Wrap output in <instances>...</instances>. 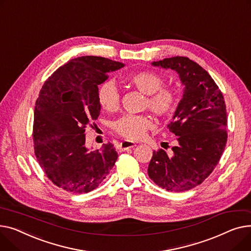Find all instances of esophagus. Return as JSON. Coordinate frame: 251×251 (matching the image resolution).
<instances>
[{"mask_svg": "<svg viewBox=\"0 0 251 251\" xmlns=\"http://www.w3.org/2000/svg\"><path fill=\"white\" fill-rule=\"evenodd\" d=\"M135 146H136L135 143L129 142V141H124V142L120 143V145H119V150H120V151H126V150H127V149L134 148Z\"/></svg>", "mask_w": 251, "mask_h": 251, "instance_id": "34e87169", "label": "esophagus"}]
</instances>
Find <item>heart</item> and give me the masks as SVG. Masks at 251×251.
<instances>
[{"label":"heart","instance_id":"b5f03b06","mask_svg":"<svg viewBox=\"0 0 251 251\" xmlns=\"http://www.w3.org/2000/svg\"><path fill=\"white\" fill-rule=\"evenodd\" d=\"M123 82L144 93L143 107L148 108L161 119L168 116L177 103V92L173 87L163 85V78L154 71L135 72L124 77ZM97 100L103 110L113 112L120 106L119 89L111 81L103 82L98 87ZM154 125L155 123L149 114H127L117 120L112 128L117 135L127 141H139L154 127Z\"/></svg>","mask_w":251,"mask_h":251}]
</instances>
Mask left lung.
Returning a JSON list of instances; mask_svg holds the SVG:
<instances>
[{
  "instance_id": "left-lung-1",
  "label": "left lung",
  "mask_w": 251,
  "mask_h": 251,
  "mask_svg": "<svg viewBox=\"0 0 251 251\" xmlns=\"http://www.w3.org/2000/svg\"><path fill=\"white\" fill-rule=\"evenodd\" d=\"M153 65L177 72L185 88L167 126L177 141L174 155L154 151L148 175L160 187L180 193L203 182L219 163L228 139L226 104L209 73L188 57L172 56Z\"/></svg>"
}]
</instances>
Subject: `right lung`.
<instances>
[{
	"label": "right lung",
	"instance_id": "obj_1",
	"mask_svg": "<svg viewBox=\"0 0 251 251\" xmlns=\"http://www.w3.org/2000/svg\"><path fill=\"white\" fill-rule=\"evenodd\" d=\"M125 65L102 56L74 58L47 79L35 103L34 154L43 172L57 187L86 194L105 179L117 159L111 143L89 151L85 129L100 112L98 85L109 72Z\"/></svg>",
	"mask_w": 251,
	"mask_h": 251
}]
</instances>
